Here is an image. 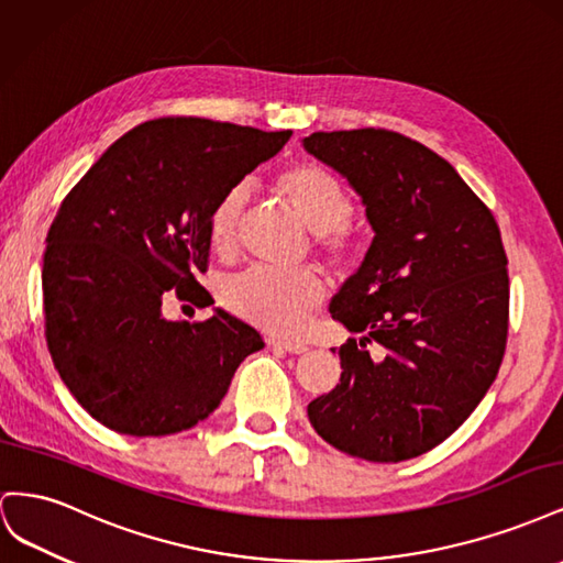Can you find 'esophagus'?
I'll use <instances>...</instances> for the list:
<instances>
[{
  "mask_svg": "<svg viewBox=\"0 0 563 563\" xmlns=\"http://www.w3.org/2000/svg\"><path fill=\"white\" fill-rule=\"evenodd\" d=\"M269 347L275 350H284V352H291V354H302L308 352V345L302 343V340H267Z\"/></svg>",
  "mask_w": 563,
  "mask_h": 563,
  "instance_id": "1",
  "label": "esophagus"
}]
</instances>
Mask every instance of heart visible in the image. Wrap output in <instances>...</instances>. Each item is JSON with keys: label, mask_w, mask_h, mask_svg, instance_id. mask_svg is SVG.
Wrapping results in <instances>:
<instances>
[{"label": "heart", "mask_w": 563, "mask_h": 563, "mask_svg": "<svg viewBox=\"0 0 563 563\" xmlns=\"http://www.w3.org/2000/svg\"><path fill=\"white\" fill-rule=\"evenodd\" d=\"M272 190L296 213L302 228L314 234L317 251L335 275L360 269L366 261L368 240L350 225L354 199L343 183L317 164H294L272 178ZM246 207L249 190L244 185H230L218 195L207 220L213 253H234ZM323 296L327 284L317 269L249 267L220 286V300L232 314L269 333H296Z\"/></svg>", "instance_id": "obj_1"}]
</instances>
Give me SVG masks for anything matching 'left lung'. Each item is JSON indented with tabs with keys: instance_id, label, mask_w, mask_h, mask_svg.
I'll use <instances>...</instances> for the list:
<instances>
[{
	"instance_id": "left-lung-1",
	"label": "left lung",
	"mask_w": 563,
	"mask_h": 563,
	"mask_svg": "<svg viewBox=\"0 0 563 563\" xmlns=\"http://www.w3.org/2000/svg\"><path fill=\"white\" fill-rule=\"evenodd\" d=\"M302 145L350 180L376 232L329 308L362 338L338 350L340 383L308 416L338 451L401 463L449 439L498 376L509 329L500 228L444 157L397 131H317Z\"/></svg>"
}]
</instances>
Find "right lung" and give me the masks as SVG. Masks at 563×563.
Here are the masks:
<instances>
[{"label": "right lung", "mask_w": 563, "mask_h": 563, "mask_svg": "<svg viewBox=\"0 0 563 563\" xmlns=\"http://www.w3.org/2000/svg\"><path fill=\"white\" fill-rule=\"evenodd\" d=\"M291 131L159 117L114 141L46 234L44 335L63 383L100 424L164 437L213 413L263 335L225 310L168 321V298L207 308V220L218 195L275 157Z\"/></svg>", "instance_id": "1"}]
</instances>
